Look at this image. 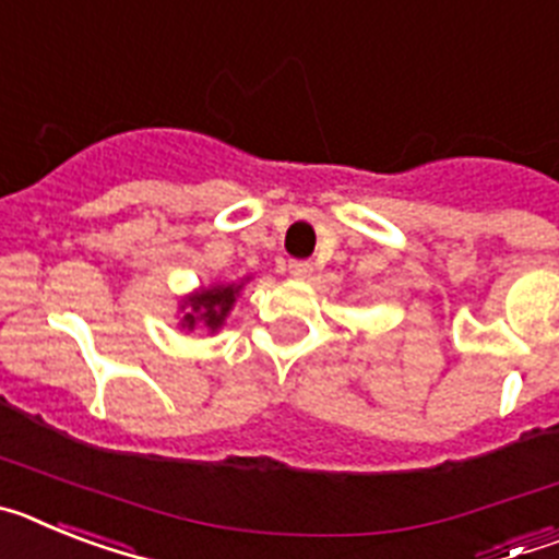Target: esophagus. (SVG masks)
<instances>
[{"label":"esophagus","mask_w":559,"mask_h":559,"mask_svg":"<svg viewBox=\"0 0 559 559\" xmlns=\"http://www.w3.org/2000/svg\"><path fill=\"white\" fill-rule=\"evenodd\" d=\"M288 271L294 280H310V274H313V265H310L308 260H290Z\"/></svg>","instance_id":"1"}]
</instances>
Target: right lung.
I'll return each instance as SVG.
<instances>
[{
    "label": "right lung",
    "mask_w": 559,
    "mask_h": 559,
    "mask_svg": "<svg viewBox=\"0 0 559 559\" xmlns=\"http://www.w3.org/2000/svg\"><path fill=\"white\" fill-rule=\"evenodd\" d=\"M249 283L246 280H237V283H212L210 288H195L192 294L181 296L179 302V328L192 333L195 328L210 330L212 335L218 333L226 324V316L235 308L237 296L243 290V285Z\"/></svg>",
    "instance_id": "right-lung-1"
}]
</instances>
